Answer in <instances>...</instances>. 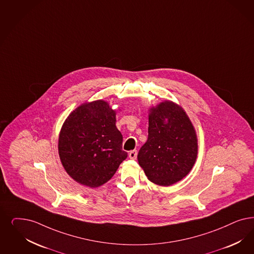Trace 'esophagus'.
<instances>
[{"label":"esophagus","instance_id":"esophagus-1","mask_svg":"<svg viewBox=\"0 0 254 254\" xmlns=\"http://www.w3.org/2000/svg\"><path fill=\"white\" fill-rule=\"evenodd\" d=\"M137 155H138V152L137 150H132L129 153H128V157L131 159H136L137 158Z\"/></svg>","mask_w":254,"mask_h":254}]
</instances>
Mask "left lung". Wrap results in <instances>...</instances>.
I'll return each mask as SVG.
<instances>
[{
	"label": "left lung",
	"instance_id": "8db88e82",
	"mask_svg": "<svg viewBox=\"0 0 254 254\" xmlns=\"http://www.w3.org/2000/svg\"><path fill=\"white\" fill-rule=\"evenodd\" d=\"M148 139L138 161L149 180L168 187L191 171L198 155V138L184 109L164 100L149 109Z\"/></svg>",
	"mask_w": 254,
	"mask_h": 254
}]
</instances>
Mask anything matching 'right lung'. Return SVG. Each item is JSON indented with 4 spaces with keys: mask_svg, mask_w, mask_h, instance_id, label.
Returning <instances> with one entry per match:
<instances>
[{
    "mask_svg": "<svg viewBox=\"0 0 254 254\" xmlns=\"http://www.w3.org/2000/svg\"><path fill=\"white\" fill-rule=\"evenodd\" d=\"M116 114L107 101L98 99L77 107L63 124L58 153L77 183L91 189L105 184L127 157L115 126Z\"/></svg>",
    "mask_w": 254,
    "mask_h": 254,
    "instance_id": "add662e5",
    "label": "right lung"
}]
</instances>
